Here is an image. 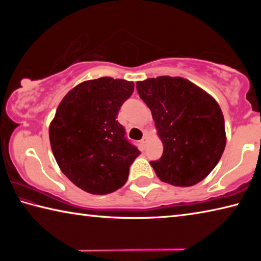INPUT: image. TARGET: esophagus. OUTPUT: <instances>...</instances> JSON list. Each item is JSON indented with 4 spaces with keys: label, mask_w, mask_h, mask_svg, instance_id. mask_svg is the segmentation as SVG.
<instances>
[{
    "label": "esophagus",
    "mask_w": 261,
    "mask_h": 261,
    "mask_svg": "<svg viewBox=\"0 0 261 261\" xmlns=\"http://www.w3.org/2000/svg\"><path fill=\"white\" fill-rule=\"evenodd\" d=\"M146 143H147V135H145V136L143 137V139L140 140V144L143 145V146L145 147V145H146Z\"/></svg>",
    "instance_id": "obj_1"
}]
</instances>
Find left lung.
<instances>
[{
    "mask_svg": "<svg viewBox=\"0 0 261 261\" xmlns=\"http://www.w3.org/2000/svg\"><path fill=\"white\" fill-rule=\"evenodd\" d=\"M151 109L162 156L151 166L162 182L191 187L204 179L226 147L224 118L219 103L200 87L180 77L161 76L136 84Z\"/></svg>",
    "mask_w": 261,
    "mask_h": 261,
    "instance_id": "8db88e82",
    "label": "left lung"
}]
</instances>
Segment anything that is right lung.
I'll return each mask as SVG.
<instances>
[{
    "label": "right lung",
    "mask_w": 261,
    "mask_h": 261,
    "mask_svg": "<svg viewBox=\"0 0 261 261\" xmlns=\"http://www.w3.org/2000/svg\"><path fill=\"white\" fill-rule=\"evenodd\" d=\"M134 88V82L124 79L86 81L57 107L49 125L51 151L62 173L84 191L108 194L127 180L140 151L116 118Z\"/></svg>",
    "instance_id": "add662e5"
}]
</instances>
